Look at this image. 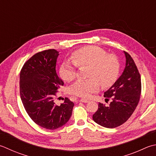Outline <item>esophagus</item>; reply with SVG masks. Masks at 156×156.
Returning a JSON list of instances; mask_svg holds the SVG:
<instances>
[{"label":"esophagus","instance_id":"34e87169","mask_svg":"<svg viewBox=\"0 0 156 156\" xmlns=\"http://www.w3.org/2000/svg\"><path fill=\"white\" fill-rule=\"evenodd\" d=\"M80 101H81L82 103H88V101L87 99H80Z\"/></svg>","mask_w":156,"mask_h":156}]
</instances>
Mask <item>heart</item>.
<instances>
[{
  "instance_id": "1",
  "label": "heart",
  "mask_w": 156,
  "mask_h": 156,
  "mask_svg": "<svg viewBox=\"0 0 156 156\" xmlns=\"http://www.w3.org/2000/svg\"><path fill=\"white\" fill-rule=\"evenodd\" d=\"M72 62H64L59 68V75L63 80L72 82L76 78V66H89L87 80H80L69 88L71 94L87 98L99 90L100 83L106 88L116 81L120 71L117 57L107 55L103 48L95 46H87L73 52L70 57Z\"/></svg>"
}]
</instances>
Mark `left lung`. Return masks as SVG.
I'll list each match as a JSON object with an SVG mask.
<instances>
[{"label":"left lung","instance_id":"1","mask_svg":"<svg viewBox=\"0 0 156 156\" xmlns=\"http://www.w3.org/2000/svg\"><path fill=\"white\" fill-rule=\"evenodd\" d=\"M126 66L122 75L104 93L112 98L108 106L99 103L98 109L93 115V120L103 127L114 129L124 124L135 110L141 92V76L130 55L124 51Z\"/></svg>","mask_w":156,"mask_h":156}]
</instances>
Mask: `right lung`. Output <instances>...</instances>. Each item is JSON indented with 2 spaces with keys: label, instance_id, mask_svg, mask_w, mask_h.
<instances>
[{
  "label": "right lung",
  "instance_id": "obj_1",
  "mask_svg": "<svg viewBox=\"0 0 156 156\" xmlns=\"http://www.w3.org/2000/svg\"><path fill=\"white\" fill-rule=\"evenodd\" d=\"M59 51L46 50L35 54L24 64L20 76L21 101L34 122L46 129L55 130L69 120L74 103L68 98L57 105L54 96L63 81L57 76Z\"/></svg>",
  "mask_w": 156,
  "mask_h": 156
}]
</instances>
